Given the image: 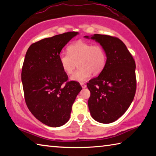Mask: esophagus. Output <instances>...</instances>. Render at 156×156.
I'll use <instances>...</instances> for the list:
<instances>
[{
	"label": "esophagus",
	"mask_w": 156,
	"mask_h": 156,
	"mask_svg": "<svg viewBox=\"0 0 156 156\" xmlns=\"http://www.w3.org/2000/svg\"><path fill=\"white\" fill-rule=\"evenodd\" d=\"M80 85H81V87H82V88L83 89H84V88H86V87H87V85L84 83H80Z\"/></svg>",
	"instance_id": "obj_1"
}]
</instances>
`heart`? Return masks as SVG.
<instances>
[{
	"label": "heart",
	"instance_id": "obj_1",
	"mask_svg": "<svg viewBox=\"0 0 156 156\" xmlns=\"http://www.w3.org/2000/svg\"><path fill=\"white\" fill-rule=\"evenodd\" d=\"M67 53L59 55V63L63 72L72 73L76 62L79 67L71 76V80L84 82L90 78L92 73L98 75L102 72L106 65L107 54L100 44H92L78 41L68 47Z\"/></svg>",
	"mask_w": 156,
	"mask_h": 156
}]
</instances>
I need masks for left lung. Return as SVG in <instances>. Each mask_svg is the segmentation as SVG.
Here are the masks:
<instances>
[{"instance_id": "left-lung-1", "label": "left lung", "mask_w": 156, "mask_h": 156, "mask_svg": "<svg viewBox=\"0 0 156 156\" xmlns=\"http://www.w3.org/2000/svg\"><path fill=\"white\" fill-rule=\"evenodd\" d=\"M84 38L100 43L107 54L104 69L87 84L91 93L89 112L97 122L112 123L125 113L135 96V60L125 43L116 37L96 34Z\"/></svg>"}]
</instances>
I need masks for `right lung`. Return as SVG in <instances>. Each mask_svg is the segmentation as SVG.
<instances>
[{
	"label": "right lung",
	"mask_w": 156,
	"mask_h": 156,
	"mask_svg": "<svg viewBox=\"0 0 156 156\" xmlns=\"http://www.w3.org/2000/svg\"><path fill=\"white\" fill-rule=\"evenodd\" d=\"M78 32L69 31L31 44L25 54L21 80L26 105L36 119L51 127L69 120L72 107L82 87L67 81L59 63L62 49Z\"/></svg>",
	"instance_id": "right-lung-1"
}]
</instances>
